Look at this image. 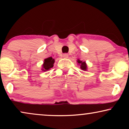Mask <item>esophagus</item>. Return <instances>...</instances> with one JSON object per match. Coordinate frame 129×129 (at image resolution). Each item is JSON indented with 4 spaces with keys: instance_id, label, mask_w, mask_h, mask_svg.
Wrapping results in <instances>:
<instances>
[{
    "instance_id": "obj_1",
    "label": "esophagus",
    "mask_w": 129,
    "mask_h": 129,
    "mask_svg": "<svg viewBox=\"0 0 129 129\" xmlns=\"http://www.w3.org/2000/svg\"><path fill=\"white\" fill-rule=\"evenodd\" d=\"M63 57L64 58H66V59H68L69 57V54H67V53H64L63 54Z\"/></svg>"
}]
</instances>
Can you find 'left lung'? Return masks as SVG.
<instances>
[{"label":"left lung","instance_id":"8db88e82","mask_svg":"<svg viewBox=\"0 0 129 129\" xmlns=\"http://www.w3.org/2000/svg\"><path fill=\"white\" fill-rule=\"evenodd\" d=\"M77 64H78V65H80L81 69H82V70H84V71H87V64H86L85 61H83L82 60H80L77 59Z\"/></svg>","mask_w":129,"mask_h":129}]
</instances>
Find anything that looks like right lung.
<instances>
[{"mask_svg": "<svg viewBox=\"0 0 129 129\" xmlns=\"http://www.w3.org/2000/svg\"><path fill=\"white\" fill-rule=\"evenodd\" d=\"M54 59H53L52 57H49L44 60L43 64H42V70L43 72H46L47 70H50L51 68L53 67L54 63Z\"/></svg>", "mask_w": 129, "mask_h": 129, "instance_id": "obj_1", "label": "right lung"}]
</instances>
